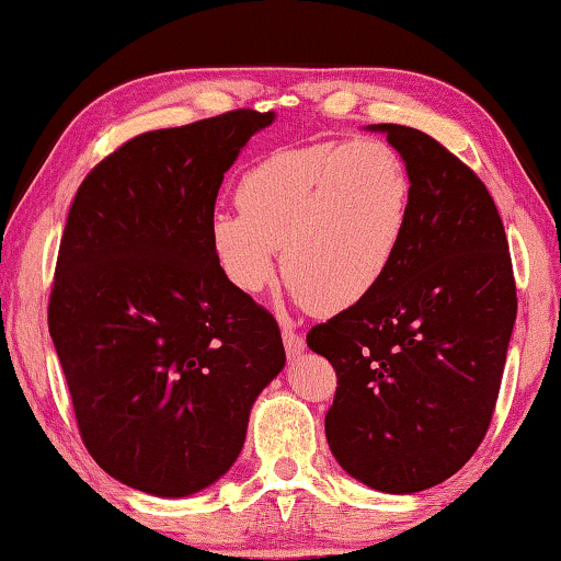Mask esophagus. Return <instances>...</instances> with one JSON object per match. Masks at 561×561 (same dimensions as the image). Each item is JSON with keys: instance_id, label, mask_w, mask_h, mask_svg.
I'll use <instances>...</instances> for the list:
<instances>
[{"instance_id": "34e87169", "label": "esophagus", "mask_w": 561, "mask_h": 561, "mask_svg": "<svg viewBox=\"0 0 561 561\" xmlns=\"http://www.w3.org/2000/svg\"><path fill=\"white\" fill-rule=\"evenodd\" d=\"M283 344H286L288 357H298V355H301V352L306 350L304 336L298 334L294 327H283Z\"/></svg>"}]
</instances>
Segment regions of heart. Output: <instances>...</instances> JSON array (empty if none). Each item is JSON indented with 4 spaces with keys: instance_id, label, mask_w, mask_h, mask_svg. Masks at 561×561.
Instances as JSON below:
<instances>
[{
    "instance_id": "obj_1",
    "label": "heart",
    "mask_w": 561,
    "mask_h": 561,
    "mask_svg": "<svg viewBox=\"0 0 561 561\" xmlns=\"http://www.w3.org/2000/svg\"><path fill=\"white\" fill-rule=\"evenodd\" d=\"M240 214L217 211L209 242L242 294L278 275L317 313L365 301L393 267L411 225L413 181L393 145L319 142L260 160L237 186Z\"/></svg>"
}]
</instances>
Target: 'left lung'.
I'll use <instances>...</instances> for the list:
<instances>
[{
  "label": "left lung",
  "mask_w": 561,
  "mask_h": 561,
  "mask_svg": "<svg viewBox=\"0 0 561 561\" xmlns=\"http://www.w3.org/2000/svg\"><path fill=\"white\" fill-rule=\"evenodd\" d=\"M370 129L409 165V234L380 286L306 344L336 370L324 419L336 462L409 495L451 478L485 439L518 301L501 214L472 168L421 129Z\"/></svg>",
  "instance_id": "obj_1"
}]
</instances>
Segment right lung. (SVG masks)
Instances as JSON below:
<instances>
[{
    "mask_svg": "<svg viewBox=\"0 0 561 561\" xmlns=\"http://www.w3.org/2000/svg\"><path fill=\"white\" fill-rule=\"evenodd\" d=\"M273 119L234 110L137 135L68 211L48 329L89 455L142 493L217 482L286 365L278 321L227 280L209 242L225 173Z\"/></svg>",
    "mask_w": 561,
    "mask_h": 561,
    "instance_id": "1",
    "label": "right lung"
}]
</instances>
